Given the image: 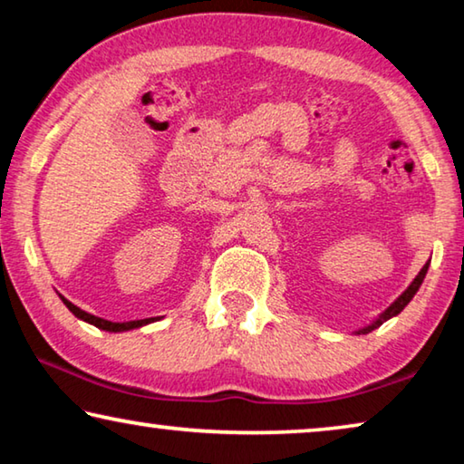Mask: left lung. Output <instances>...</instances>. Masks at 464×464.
<instances>
[{
  "instance_id": "1",
  "label": "left lung",
  "mask_w": 464,
  "mask_h": 464,
  "mask_svg": "<svg viewBox=\"0 0 464 464\" xmlns=\"http://www.w3.org/2000/svg\"><path fill=\"white\" fill-rule=\"evenodd\" d=\"M427 268H430V262H425V266H423V268H420V271H419V275H417V276H414V279H412V283H411V285H409V287H406V289H404V292H402V294H400V295H398V298H396V300H393V302L390 304V306H387V308L383 310V313L377 316V319H375V321H371L369 324H366V327H362V329H358V331H354V334H356V335H366V334H371V331H372V329L382 327V324H383L385 321H390V319H392V316H396V314H400V313H402V310L406 308V304H409V302H411V300L414 298V294H417V292H419L420 283H423V279H425V275H427Z\"/></svg>"
}]
</instances>
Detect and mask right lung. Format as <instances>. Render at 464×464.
<instances>
[{
	"mask_svg": "<svg viewBox=\"0 0 464 464\" xmlns=\"http://www.w3.org/2000/svg\"><path fill=\"white\" fill-rule=\"evenodd\" d=\"M66 306L71 313L77 316V319L85 321L89 324H93V327H98L102 331H110V334H121V331H130V329H137V327H143V324H148L150 319H143V321H129V323H112V321H106V319H100V316H93L85 313V310H81L74 306V304L66 302Z\"/></svg>",
	"mask_w": 464,
	"mask_h": 464,
	"instance_id": "add662e5",
	"label": "right lung"
}]
</instances>
